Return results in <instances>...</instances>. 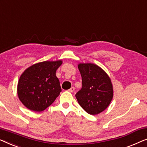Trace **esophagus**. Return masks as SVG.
I'll return each instance as SVG.
<instances>
[{"mask_svg": "<svg viewBox=\"0 0 147 147\" xmlns=\"http://www.w3.org/2000/svg\"><path fill=\"white\" fill-rule=\"evenodd\" d=\"M68 91L70 92H73L74 91V87H71L69 90H68Z\"/></svg>", "mask_w": 147, "mask_h": 147, "instance_id": "esophagus-1", "label": "esophagus"}]
</instances>
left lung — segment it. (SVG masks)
Here are the masks:
<instances>
[{
	"mask_svg": "<svg viewBox=\"0 0 147 147\" xmlns=\"http://www.w3.org/2000/svg\"><path fill=\"white\" fill-rule=\"evenodd\" d=\"M82 77V88L75 96L88 114L96 115L109 106L113 98V86L109 76L93 63L78 65Z\"/></svg>",
	"mask_w": 147,
	"mask_h": 147,
	"instance_id": "1",
	"label": "left lung"
}]
</instances>
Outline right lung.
I'll return each instance as SVG.
<instances>
[{
	"label": "right lung",
	"mask_w": 147,
	"mask_h": 147,
	"mask_svg": "<svg viewBox=\"0 0 147 147\" xmlns=\"http://www.w3.org/2000/svg\"><path fill=\"white\" fill-rule=\"evenodd\" d=\"M62 63L61 60L40 62L22 73L17 84V94L26 108L41 112L53 104L61 92L56 71Z\"/></svg>",
	"instance_id": "1"
}]
</instances>
